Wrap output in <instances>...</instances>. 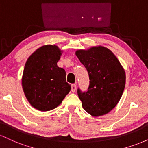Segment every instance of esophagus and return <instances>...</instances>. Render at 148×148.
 Instances as JSON below:
<instances>
[{
	"label": "esophagus",
	"instance_id": "1",
	"mask_svg": "<svg viewBox=\"0 0 148 148\" xmlns=\"http://www.w3.org/2000/svg\"><path fill=\"white\" fill-rule=\"evenodd\" d=\"M76 90V84H72V92H74Z\"/></svg>",
	"mask_w": 148,
	"mask_h": 148
}]
</instances>
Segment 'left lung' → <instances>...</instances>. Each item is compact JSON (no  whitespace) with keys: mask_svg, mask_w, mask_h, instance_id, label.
Returning <instances> with one entry per match:
<instances>
[{"mask_svg":"<svg viewBox=\"0 0 148 148\" xmlns=\"http://www.w3.org/2000/svg\"><path fill=\"white\" fill-rule=\"evenodd\" d=\"M76 55L87 69L90 79L87 91L77 90L83 108L95 117L109 113L125 89L126 76L120 61L111 50L101 46L78 50Z\"/></svg>","mask_w":148,"mask_h":148,"instance_id":"1","label":"left lung"}]
</instances>
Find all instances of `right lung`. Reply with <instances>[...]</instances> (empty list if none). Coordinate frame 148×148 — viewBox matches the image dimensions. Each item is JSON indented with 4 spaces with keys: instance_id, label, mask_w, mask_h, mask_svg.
<instances>
[{
    "instance_id": "add662e5",
    "label": "right lung",
    "mask_w": 148,
    "mask_h": 148,
    "mask_svg": "<svg viewBox=\"0 0 148 148\" xmlns=\"http://www.w3.org/2000/svg\"><path fill=\"white\" fill-rule=\"evenodd\" d=\"M62 51L56 45L37 49L25 62L22 88L32 106L41 111L54 109L71 90L66 82V72L59 67Z\"/></svg>"
}]
</instances>
